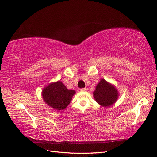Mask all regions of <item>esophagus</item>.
<instances>
[{
	"instance_id": "34e87169",
	"label": "esophagus",
	"mask_w": 157,
	"mask_h": 157,
	"mask_svg": "<svg viewBox=\"0 0 157 157\" xmlns=\"http://www.w3.org/2000/svg\"><path fill=\"white\" fill-rule=\"evenodd\" d=\"M79 91H82V92L86 91V88H81V89H79Z\"/></svg>"
}]
</instances>
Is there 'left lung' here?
I'll return each mask as SVG.
<instances>
[{"instance_id":"1","label":"left lung","mask_w":157,"mask_h":157,"mask_svg":"<svg viewBox=\"0 0 157 157\" xmlns=\"http://www.w3.org/2000/svg\"><path fill=\"white\" fill-rule=\"evenodd\" d=\"M95 101L102 107H110L116 102L119 94L114 85L102 78L93 92Z\"/></svg>"}]
</instances>
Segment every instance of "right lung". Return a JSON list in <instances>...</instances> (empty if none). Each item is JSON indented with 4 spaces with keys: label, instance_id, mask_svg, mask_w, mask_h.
I'll return each mask as SVG.
<instances>
[{
    "label": "right lung",
    "instance_id": "obj_1",
    "mask_svg": "<svg viewBox=\"0 0 157 157\" xmlns=\"http://www.w3.org/2000/svg\"><path fill=\"white\" fill-rule=\"evenodd\" d=\"M76 91L68 90L61 81L51 82L45 87L41 95L47 105L57 110H64L70 103Z\"/></svg>",
    "mask_w": 157,
    "mask_h": 157
}]
</instances>
